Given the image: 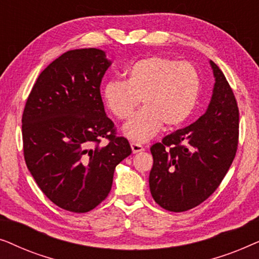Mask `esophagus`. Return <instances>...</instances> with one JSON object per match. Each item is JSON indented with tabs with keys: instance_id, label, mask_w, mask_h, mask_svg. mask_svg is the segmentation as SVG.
<instances>
[{
	"instance_id": "obj_1",
	"label": "esophagus",
	"mask_w": 259,
	"mask_h": 259,
	"mask_svg": "<svg viewBox=\"0 0 259 259\" xmlns=\"http://www.w3.org/2000/svg\"><path fill=\"white\" fill-rule=\"evenodd\" d=\"M131 147H132V152H133V153H139V152L145 150L143 145L138 144V143H131Z\"/></svg>"
}]
</instances>
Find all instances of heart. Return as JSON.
Returning <instances> with one entry per match:
<instances>
[{
	"mask_svg": "<svg viewBox=\"0 0 259 259\" xmlns=\"http://www.w3.org/2000/svg\"><path fill=\"white\" fill-rule=\"evenodd\" d=\"M126 81L109 80L104 87L106 105L120 120L128 119L140 104L145 105L123 127L134 141H147L162 125L178 127L192 114L199 99L201 80L191 62L153 55L126 69Z\"/></svg>",
	"mask_w": 259,
	"mask_h": 259,
	"instance_id": "1",
	"label": "heart"
}]
</instances>
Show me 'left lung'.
<instances>
[{"instance_id": "left-lung-1", "label": "left lung", "mask_w": 259, "mask_h": 259, "mask_svg": "<svg viewBox=\"0 0 259 259\" xmlns=\"http://www.w3.org/2000/svg\"><path fill=\"white\" fill-rule=\"evenodd\" d=\"M215 79L206 112L151 147L150 190L155 203L184 212L206 200L224 179L238 147L239 111L232 88L210 61Z\"/></svg>"}]
</instances>
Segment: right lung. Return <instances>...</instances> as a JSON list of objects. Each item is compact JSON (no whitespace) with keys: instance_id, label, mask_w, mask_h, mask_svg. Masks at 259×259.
Wrapping results in <instances>:
<instances>
[{"instance_id":"1","label":"right lung","mask_w":259,"mask_h":259,"mask_svg":"<svg viewBox=\"0 0 259 259\" xmlns=\"http://www.w3.org/2000/svg\"><path fill=\"white\" fill-rule=\"evenodd\" d=\"M109 66L101 49L66 52L38 75L24 106L27 167L49 200L75 213L105 200L115 166L132 153L105 113L100 84Z\"/></svg>"}]
</instances>
